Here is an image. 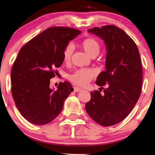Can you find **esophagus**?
Returning a JSON list of instances; mask_svg holds the SVG:
<instances>
[{"label":"esophagus","mask_w":155,"mask_h":155,"mask_svg":"<svg viewBox=\"0 0 155 155\" xmlns=\"http://www.w3.org/2000/svg\"><path fill=\"white\" fill-rule=\"evenodd\" d=\"M81 90H82V89L78 87H74V92H80V91H81Z\"/></svg>","instance_id":"34e87169"}]
</instances>
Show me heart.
<instances>
[{"label": "heart", "instance_id": "heart-1", "mask_svg": "<svg viewBox=\"0 0 155 155\" xmlns=\"http://www.w3.org/2000/svg\"><path fill=\"white\" fill-rule=\"evenodd\" d=\"M81 46L88 56H96L100 51V44L94 38H87L81 43ZM73 52V46L68 44L63 51V61L68 62ZM96 75V71L91 68H82L76 71L70 76V80L78 86H85Z\"/></svg>", "mask_w": 155, "mask_h": 155}]
</instances>
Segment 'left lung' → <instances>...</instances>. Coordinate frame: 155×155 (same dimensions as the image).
I'll use <instances>...</instances> for the list:
<instances>
[{
    "label": "left lung",
    "mask_w": 155,
    "mask_h": 155,
    "mask_svg": "<svg viewBox=\"0 0 155 155\" xmlns=\"http://www.w3.org/2000/svg\"><path fill=\"white\" fill-rule=\"evenodd\" d=\"M87 31L105 44V71L99 73L96 84L102 90L103 86L107 87L103 94L100 90L90 93L91 99L86 103L85 109L98 124L114 126L128 116L140 95L143 69L140 53L134 41L114 25Z\"/></svg>",
    "instance_id": "obj_1"
}]
</instances>
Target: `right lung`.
<instances>
[{"label": "right lung", "mask_w": 155, "mask_h": 155, "mask_svg": "<svg viewBox=\"0 0 155 155\" xmlns=\"http://www.w3.org/2000/svg\"><path fill=\"white\" fill-rule=\"evenodd\" d=\"M81 31L63 27H50L22 46L11 71L12 94L21 115L41 126L54 120L73 88L68 82L50 87L54 68L63 62V51Z\"/></svg>", "instance_id": "add662e5"}]
</instances>
